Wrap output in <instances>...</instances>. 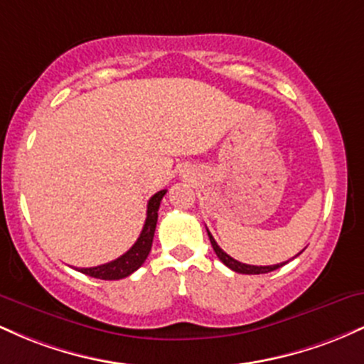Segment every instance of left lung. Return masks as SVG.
<instances>
[{"label":"left lung","mask_w":364,"mask_h":364,"mask_svg":"<svg viewBox=\"0 0 364 364\" xmlns=\"http://www.w3.org/2000/svg\"><path fill=\"white\" fill-rule=\"evenodd\" d=\"M207 235H208V237H210L212 248H214V252H215L217 257H219V260L223 262L225 267H229V269L235 270V272H237V274H250V275L267 274V272H272V270H277L279 267L286 265V263H287V262H282V263H277V265H265V267H262V265L260 267H258V265H248V263H241V262L235 260V258H232V257H229V255L225 253L224 250L215 243L214 236L210 235V231H208V229H207ZM298 255H296V257H298Z\"/></svg>","instance_id":"8db88e82"}]
</instances>
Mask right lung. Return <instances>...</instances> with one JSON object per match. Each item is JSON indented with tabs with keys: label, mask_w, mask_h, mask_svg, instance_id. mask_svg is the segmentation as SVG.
I'll use <instances>...</instances> for the list:
<instances>
[{
	"label": "right lung",
	"mask_w": 364,
	"mask_h": 364,
	"mask_svg": "<svg viewBox=\"0 0 364 364\" xmlns=\"http://www.w3.org/2000/svg\"><path fill=\"white\" fill-rule=\"evenodd\" d=\"M164 195L166 190H161L149 200L147 217H145L144 229H141L139 240L135 241V245H133L127 253L121 255L119 258H116V260H112L109 263H104V265L89 267V269L78 270H80L82 274L90 275V277L102 279V281H118V279L128 277L129 274H133L136 269H140V267L144 265V262L147 260L150 248H152L154 232H156L157 225L159 205H161V200Z\"/></svg>",
	"instance_id": "obj_1"
}]
</instances>
